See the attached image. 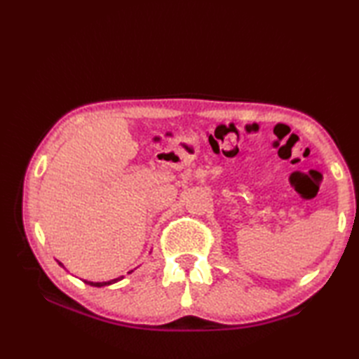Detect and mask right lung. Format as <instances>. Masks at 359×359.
<instances>
[{"label":"right lung","instance_id":"right-lung-1","mask_svg":"<svg viewBox=\"0 0 359 359\" xmlns=\"http://www.w3.org/2000/svg\"><path fill=\"white\" fill-rule=\"evenodd\" d=\"M60 266L62 267H65L62 263H58ZM133 272H135V269H131V271H128V274H133ZM125 276H120V277H117V278H112V280H106V282H90V280H83V283H87V285H90V287H98V288H101V287H106V285H112V283H115V282H118V280H121V278H123Z\"/></svg>","mask_w":359,"mask_h":359}]
</instances>
